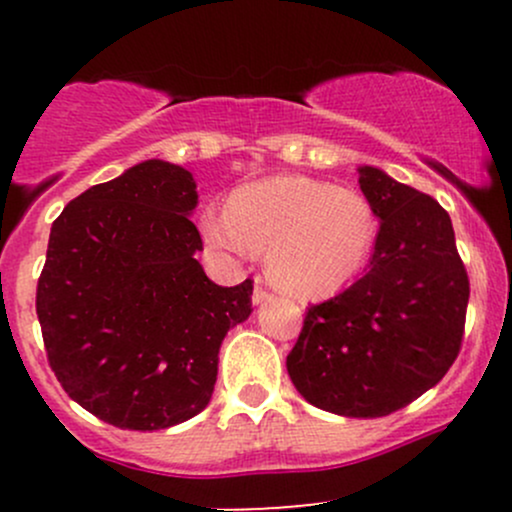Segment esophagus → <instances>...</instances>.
Here are the masks:
<instances>
[{
  "label": "esophagus",
  "mask_w": 512,
  "mask_h": 512,
  "mask_svg": "<svg viewBox=\"0 0 512 512\" xmlns=\"http://www.w3.org/2000/svg\"><path fill=\"white\" fill-rule=\"evenodd\" d=\"M269 298H272V293H269V291L264 289V286L260 284V281H257L255 291H252V303L260 305V303H264V301H269Z\"/></svg>",
  "instance_id": "esophagus-1"
}]
</instances>
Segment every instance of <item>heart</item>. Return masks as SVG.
Segmentation results:
<instances>
[{
  "label": "heart",
  "instance_id": "1",
  "mask_svg": "<svg viewBox=\"0 0 512 512\" xmlns=\"http://www.w3.org/2000/svg\"><path fill=\"white\" fill-rule=\"evenodd\" d=\"M199 228L211 248L228 255L267 252L269 276L286 293L327 298L363 272L378 219L351 187L286 175L240 187L228 209H204Z\"/></svg>",
  "mask_w": 512,
  "mask_h": 512
}]
</instances>
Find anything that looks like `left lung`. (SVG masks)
Returning a JSON list of instances; mask_svg holds the SVG:
<instances>
[{"mask_svg":"<svg viewBox=\"0 0 512 512\" xmlns=\"http://www.w3.org/2000/svg\"><path fill=\"white\" fill-rule=\"evenodd\" d=\"M358 173L380 219L368 269L339 296L310 305L286 368L313 407L375 419L407 407L455 363L469 276L436 199L378 168Z\"/></svg>","mask_w":512,"mask_h":512,"instance_id":"left-lung-1","label":"left lung"}]
</instances>
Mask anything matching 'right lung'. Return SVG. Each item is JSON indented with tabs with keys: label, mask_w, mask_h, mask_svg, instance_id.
I'll return each mask as SVG.
<instances>
[{
	"label": "right lung",
	"mask_w": 512,
	"mask_h": 512,
	"mask_svg": "<svg viewBox=\"0 0 512 512\" xmlns=\"http://www.w3.org/2000/svg\"><path fill=\"white\" fill-rule=\"evenodd\" d=\"M190 170L144 161L88 187L52 223L35 291L45 354L93 416L158 431L209 404L219 346L252 313V279L216 286L195 252Z\"/></svg>",
	"instance_id": "1"
}]
</instances>
